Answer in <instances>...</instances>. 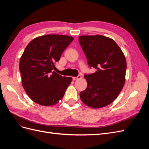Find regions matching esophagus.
I'll use <instances>...</instances> for the list:
<instances>
[{
    "label": "esophagus",
    "instance_id": "1",
    "mask_svg": "<svg viewBox=\"0 0 149 149\" xmlns=\"http://www.w3.org/2000/svg\"><path fill=\"white\" fill-rule=\"evenodd\" d=\"M81 75H78L77 77H73V80H77V79H81Z\"/></svg>",
    "mask_w": 149,
    "mask_h": 149
}]
</instances>
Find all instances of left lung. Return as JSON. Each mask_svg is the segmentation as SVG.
I'll return each mask as SVG.
<instances>
[{
	"instance_id": "left-lung-1",
	"label": "left lung",
	"mask_w": 149,
	"mask_h": 149,
	"mask_svg": "<svg viewBox=\"0 0 149 149\" xmlns=\"http://www.w3.org/2000/svg\"><path fill=\"white\" fill-rule=\"evenodd\" d=\"M79 42L94 73L84 74L87 88L80 93L86 105L97 109L110 104L118 96L125 81V57L114 40L101 35H82Z\"/></svg>"
}]
</instances>
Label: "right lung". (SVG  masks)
I'll use <instances>...</instances> for the list:
<instances>
[{
    "label": "right lung",
    "instance_id": "1",
    "mask_svg": "<svg viewBox=\"0 0 149 149\" xmlns=\"http://www.w3.org/2000/svg\"><path fill=\"white\" fill-rule=\"evenodd\" d=\"M73 39L68 35H46L34 38L25 48L19 63L22 84L35 102L50 106L62 100L72 78L52 71Z\"/></svg>",
    "mask_w": 149,
    "mask_h": 149
}]
</instances>
